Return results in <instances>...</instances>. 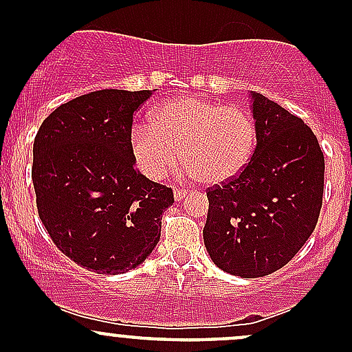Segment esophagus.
<instances>
[{
    "instance_id": "1",
    "label": "esophagus",
    "mask_w": 352,
    "mask_h": 352,
    "mask_svg": "<svg viewBox=\"0 0 352 352\" xmlns=\"http://www.w3.org/2000/svg\"><path fill=\"white\" fill-rule=\"evenodd\" d=\"M173 196H175V201H184L187 196V190L186 189H175Z\"/></svg>"
}]
</instances>
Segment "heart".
<instances>
[{
	"label": "heart",
	"mask_w": 352,
	"mask_h": 352,
	"mask_svg": "<svg viewBox=\"0 0 352 352\" xmlns=\"http://www.w3.org/2000/svg\"><path fill=\"white\" fill-rule=\"evenodd\" d=\"M257 146V126L247 109L186 97L162 104L151 124L131 129L129 148L144 177L162 180L179 165L208 186H219L247 168Z\"/></svg>",
	"instance_id": "1"
}]
</instances>
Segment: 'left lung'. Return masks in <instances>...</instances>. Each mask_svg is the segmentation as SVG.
Returning <instances> with one entry per match:
<instances>
[{"mask_svg":"<svg viewBox=\"0 0 352 352\" xmlns=\"http://www.w3.org/2000/svg\"><path fill=\"white\" fill-rule=\"evenodd\" d=\"M257 146L235 179L206 190L204 245L212 262L240 278H262L287 262L317 226L325 160L300 119L254 94Z\"/></svg>","mask_w":352,"mask_h":352,"instance_id":"1","label":"left lung"}]
</instances>
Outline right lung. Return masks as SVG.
<instances>
[{"label": "right lung", "mask_w": 352, "mask_h": 352, "mask_svg": "<svg viewBox=\"0 0 352 352\" xmlns=\"http://www.w3.org/2000/svg\"><path fill=\"white\" fill-rule=\"evenodd\" d=\"M151 90H100L59 105L34 140L38 218L56 247L97 274L136 267L156 247L172 187L141 175L133 117Z\"/></svg>", "instance_id": "1"}]
</instances>
